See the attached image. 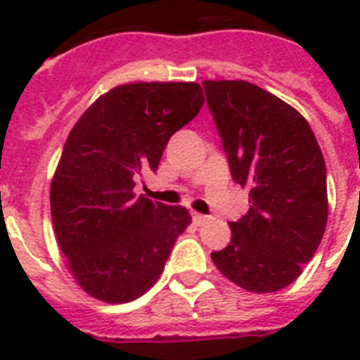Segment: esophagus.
Here are the masks:
<instances>
[{
    "mask_svg": "<svg viewBox=\"0 0 360 360\" xmlns=\"http://www.w3.org/2000/svg\"><path fill=\"white\" fill-rule=\"evenodd\" d=\"M205 220H207V217H205V214H200V213H196V211L192 213V222H194V224H203Z\"/></svg>",
    "mask_w": 360,
    "mask_h": 360,
    "instance_id": "1",
    "label": "esophagus"
}]
</instances>
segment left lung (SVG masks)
<instances>
[{
    "mask_svg": "<svg viewBox=\"0 0 360 360\" xmlns=\"http://www.w3.org/2000/svg\"><path fill=\"white\" fill-rule=\"evenodd\" d=\"M203 89L231 177L250 191V211L231 222L230 243L211 259L243 290H284L312 259L327 226L318 140L293 106L250 82L205 80Z\"/></svg>",
    "mask_w": 360,
    "mask_h": 360,
    "instance_id": "1",
    "label": "left lung"
}]
</instances>
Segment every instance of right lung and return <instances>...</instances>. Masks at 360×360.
Masks as SVG:
<instances>
[{"label": "right lung", "mask_w": 360, "mask_h": 360, "mask_svg": "<svg viewBox=\"0 0 360 360\" xmlns=\"http://www.w3.org/2000/svg\"><path fill=\"white\" fill-rule=\"evenodd\" d=\"M202 106L196 82H134L101 95L70 130L50 209L67 269L93 299L134 301L162 274L191 214L136 196L134 185L158 168L172 134Z\"/></svg>", "instance_id": "obj_1"}]
</instances>
